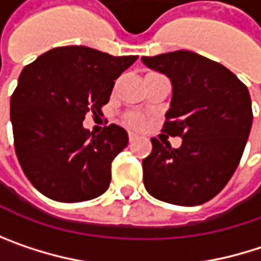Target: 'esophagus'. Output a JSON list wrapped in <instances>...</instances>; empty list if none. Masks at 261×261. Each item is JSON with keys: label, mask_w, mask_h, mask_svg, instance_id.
Listing matches in <instances>:
<instances>
[{"label": "esophagus", "mask_w": 261, "mask_h": 261, "mask_svg": "<svg viewBox=\"0 0 261 261\" xmlns=\"http://www.w3.org/2000/svg\"><path fill=\"white\" fill-rule=\"evenodd\" d=\"M128 139H130V142H134L136 139H137V134L136 133H128Z\"/></svg>", "instance_id": "obj_1"}]
</instances>
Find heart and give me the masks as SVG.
Listing matches in <instances>:
<instances>
[{
  "mask_svg": "<svg viewBox=\"0 0 261 261\" xmlns=\"http://www.w3.org/2000/svg\"><path fill=\"white\" fill-rule=\"evenodd\" d=\"M124 121L128 127H133V128H140L143 125V118L139 113H128Z\"/></svg>",
  "mask_w": 261,
  "mask_h": 261,
  "instance_id": "heart-1",
  "label": "heart"
}]
</instances>
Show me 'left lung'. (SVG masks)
Instances as JSON below:
<instances>
[{
	"label": "left lung",
	"mask_w": 261,
	"mask_h": 261,
	"mask_svg": "<svg viewBox=\"0 0 261 261\" xmlns=\"http://www.w3.org/2000/svg\"><path fill=\"white\" fill-rule=\"evenodd\" d=\"M142 62L172 81L162 131L182 139L180 148L151 139L152 151L142 162L145 189L175 205L204 204L227 186L242 159L252 125L248 87L221 63L190 51Z\"/></svg>",
	"instance_id": "left-lung-1"
}]
</instances>
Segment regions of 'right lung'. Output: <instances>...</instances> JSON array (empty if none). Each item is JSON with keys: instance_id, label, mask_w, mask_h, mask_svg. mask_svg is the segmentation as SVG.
Listing matches in <instances>:
<instances>
[{"instance_id": "obj_1", "label": "right lung", "mask_w": 261, "mask_h": 261, "mask_svg": "<svg viewBox=\"0 0 261 261\" xmlns=\"http://www.w3.org/2000/svg\"><path fill=\"white\" fill-rule=\"evenodd\" d=\"M137 56H110L87 46H59L22 69L10 98L15 151L31 184L60 202L102 195L112 162L128 134L110 124L99 134L83 128L87 113L102 115L115 80Z\"/></svg>"}]
</instances>
